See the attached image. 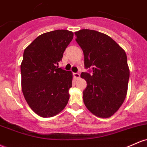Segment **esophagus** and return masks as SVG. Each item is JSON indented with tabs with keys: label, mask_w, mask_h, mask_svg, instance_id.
<instances>
[{
	"label": "esophagus",
	"mask_w": 147,
	"mask_h": 147,
	"mask_svg": "<svg viewBox=\"0 0 147 147\" xmlns=\"http://www.w3.org/2000/svg\"><path fill=\"white\" fill-rule=\"evenodd\" d=\"M73 75H74V77H75L76 79H79L80 77V75L78 73V72H76V73H74Z\"/></svg>",
	"instance_id": "obj_1"
}]
</instances>
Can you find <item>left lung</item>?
Instances as JSON below:
<instances>
[{
	"mask_svg": "<svg viewBox=\"0 0 147 147\" xmlns=\"http://www.w3.org/2000/svg\"><path fill=\"white\" fill-rule=\"evenodd\" d=\"M83 51L86 81L83 100L87 109L100 118H109L117 112L127 94L130 70L125 51L106 34L82 29L75 33Z\"/></svg>",
	"mask_w": 147,
	"mask_h": 147,
	"instance_id": "1",
	"label": "left lung"
}]
</instances>
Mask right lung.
<instances>
[{
	"mask_svg": "<svg viewBox=\"0 0 147 147\" xmlns=\"http://www.w3.org/2000/svg\"><path fill=\"white\" fill-rule=\"evenodd\" d=\"M73 35L67 30L43 33L24 51L22 92L29 107L42 117H54L68 102L72 73L58 65Z\"/></svg>",
	"mask_w": 147,
	"mask_h": 147,
	"instance_id": "right-lung-1",
	"label": "right lung"
}]
</instances>
